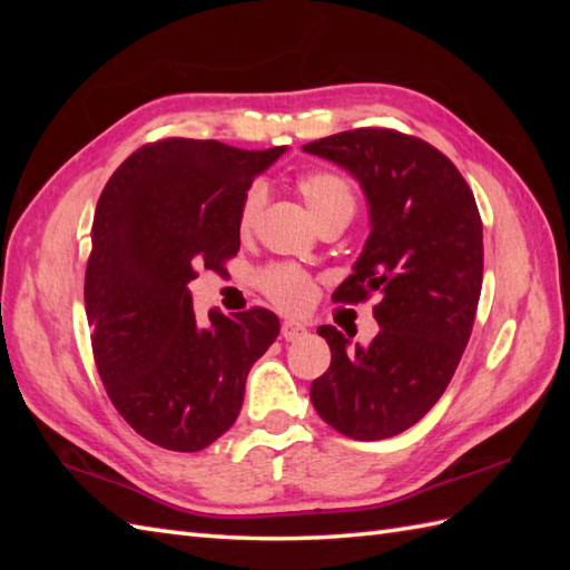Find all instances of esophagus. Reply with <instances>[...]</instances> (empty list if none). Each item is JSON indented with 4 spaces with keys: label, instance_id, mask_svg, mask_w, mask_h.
Segmentation results:
<instances>
[{
    "label": "esophagus",
    "instance_id": "34e87169",
    "mask_svg": "<svg viewBox=\"0 0 570 570\" xmlns=\"http://www.w3.org/2000/svg\"><path fill=\"white\" fill-rule=\"evenodd\" d=\"M306 331H308L306 325L298 323V321H284V323H282L284 341H298V337L306 335Z\"/></svg>",
    "mask_w": 570,
    "mask_h": 570
}]
</instances>
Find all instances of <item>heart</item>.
<instances>
[{"label":"heart","instance_id":"obj_1","mask_svg":"<svg viewBox=\"0 0 570 570\" xmlns=\"http://www.w3.org/2000/svg\"><path fill=\"white\" fill-rule=\"evenodd\" d=\"M298 193L304 196L311 215L323 225L335 217H353L355 213V193L347 178L335 171H308L298 178ZM266 203V188L262 184H252L239 203L237 227L242 235H247L262 215ZM259 286L276 306L286 311H301L313 298L311 276L292 264H272L259 274Z\"/></svg>","mask_w":570,"mask_h":570}]
</instances>
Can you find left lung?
I'll return each mask as SVG.
<instances>
[{
    "instance_id": "8db88e82",
    "label": "left lung",
    "mask_w": 570,
    "mask_h": 570,
    "mask_svg": "<svg viewBox=\"0 0 570 570\" xmlns=\"http://www.w3.org/2000/svg\"><path fill=\"white\" fill-rule=\"evenodd\" d=\"M304 151L345 168L370 208V237L333 298L380 294L370 345L318 328L331 367L313 380L311 402L350 439H392L439 402L470 341L482 288L475 196L448 156L394 129L341 131Z\"/></svg>"
}]
</instances>
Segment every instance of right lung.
I'll list each match as a JSON object with an SVG mask.
<instances>
[{"label": "right lung", "mask_w": 570, "mask_h": 570, "mask_svg": "<svg viewBox=\"0 0 570 570\" xmlns=\"http://www.w3.org/2000/svg\"><path fill=\"white\" fill-rule=\"evenodd\" d=\"M284 151L178 137L147 144L95 208L85 269L95 365L122 419L168 451H203L233 426L247 374L278 335L266 308L198 318L188 282L235 257L242 196Z\"/></svg>", "instance_id": "1"}]
</instances>
